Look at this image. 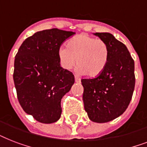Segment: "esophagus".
<instances>
[{
	"label": "esophagus",
	"mask_w": 147,
	"mask_h": 147,
	"mask_svg": "<svg viewBox=\"0 0 147 147\" xmlns=\"http://www.w3.org/2000/svg\"><path fill=\"white\" fill-rule=\"evenodd\" d=\"M75 81H76V82H77V83L81 82V79L78 78V76H75Z\"/></svg>",
	"instance_id": "1"
}]
</instances>
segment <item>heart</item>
I'll list each match as a JSON object with an SVG mask.
<instances>
[{"label": "heart", "instance_id": "b5f03b06", "mask_svg": "<svg viewBox=\"0 0 147 147\" xmlns=\"http://www.w3.org/2000/svg\"><path fill=\"white\" fill-rule=\"evenodd\" d=\"M58 57L61 66L65 70H71L77 62L80 72L89 77H96L107 66L109 47L103 40L81 33L71 38L67 47H60Z\"/></svg>", "mask_w": 147, "mask_h": 147}]
</instances>
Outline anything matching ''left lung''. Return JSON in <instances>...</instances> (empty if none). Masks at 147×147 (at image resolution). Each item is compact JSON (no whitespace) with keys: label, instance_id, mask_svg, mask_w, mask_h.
Returning <instances> with one entry per match:
<instances>
[{"label":"left lung","instance_id":"1","mask_svg":"<svg viewBox=\"0 0 147 147\" xmlns=\"http://www.w3.org/2000/svg\"><path fill=\"white\" fill-rule=\"evenodd\" d=\"M109 47L105 70L92 78H82L83 102L90 120L106 123L127 108L135 86L134 61L123 42L108 33H95Z\"/></svg>","mask_w":147,"mask_h":147}]
</instances>
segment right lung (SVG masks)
<instances>
[{
    "label": "right lung",
    "instance_id": "add662e5",
    "mask_svg": "<svg viewBox=\"0 0 147 147\" xmlns=\"http://www.w3.org/2000/svg\"><path fill=\"white\" fill-rule=\"evenodd\" d=\"M74 34L57 28L40 31L26 38L16 54L13 77L17 98L24 111L40 123L60 118L61 100L75 82L58 57L60 47Z\"/></svg>",
    "mask_w": 147,
    "mask_h": 147
}]
</instances>
